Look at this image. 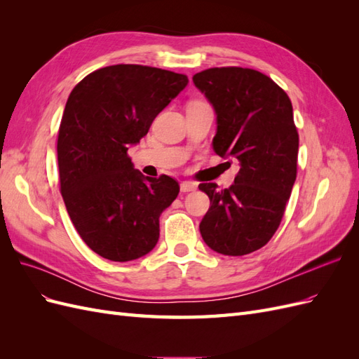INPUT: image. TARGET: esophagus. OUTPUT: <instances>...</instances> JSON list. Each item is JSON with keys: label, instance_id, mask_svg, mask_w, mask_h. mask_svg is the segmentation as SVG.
<instances>
[{"label": "esophagus", "instance_id": "34e87169", "mask_svg": "<svg viewBox=\"0 0 359 359\" xmlns=\"http://www.w3.org/2000/svg\"><path fill=\"white\" fill-rule=\"evenodd\" d=\"M198 189V184L193 182V181H182L181 182V191L182 193H189V191H193Z\"/></svg>", "mask_w": 359, "mask_h": 359}]
</instances>
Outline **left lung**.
Here are the masks:
<instances>
[{
    "label": "left lung",
    "instance_id": "8db88e82",
    "mask_svg": "<svg viewBox=\"0 0 359 359\" xmlns=\"http://www.w3.org/2000/svg\"><path fill=\"white\" fill-rule=\"evenodd\" d=\"M193 82L217 115L215 154L240 165L229 189L199 184L210 198L201 235L220 255L253 253L278 229L297 180L299 137L290 99L253 69L214 67L194 74Z\"/></svg>",
    "mask_w": 359,
    "mask_h": 359
}]
</instances>
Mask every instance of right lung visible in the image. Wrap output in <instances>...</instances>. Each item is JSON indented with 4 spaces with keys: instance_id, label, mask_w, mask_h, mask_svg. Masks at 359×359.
Here are the masks:
<instances>
[{
    "instance_id": "right-lung-1",
    "label": "right lung",
    "mask_w": 359,
    "mask_h": 359,
    "mask_svg": "<svg viewBox=\"0 0 359 359\" xmlns=\"http://www.w3.org/2000/svg\"><path fill=\"white\" fill-rule=\"evenodd\" d=\"M187 83L186 74L116 64L85 76L69 95L57 144L61 194L83 243L104 259L128 262L158 241V219L180 186L144 177L127 151Z\"/></svg>"
}]
</instances>
